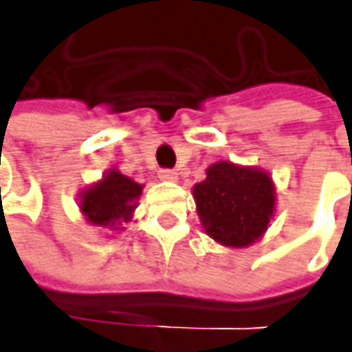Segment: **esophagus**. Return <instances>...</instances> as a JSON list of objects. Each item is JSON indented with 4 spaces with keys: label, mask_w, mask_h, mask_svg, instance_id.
I'll list each match as a JSON object with an SVG mask.
<instances>
[{
    "label": "esophagus",
    "mask_w": 352,
    "mask_h": 352,
    "mask_svg": "<svg viewBox=\"0 0 352 352\" xmlns=\"http://www.w3.org/2000/svg\"><path fill=\"white\" fill-rule=\"evenodd\" d=\"M157 177H160L162 181H171V183H175L177 179H179L177 171H173V169H160Z\"/></svg>",
    "instance_id": "34e87169"
}]
</instances>
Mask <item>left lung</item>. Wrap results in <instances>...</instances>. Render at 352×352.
<instances>
[{"mask_svg":"<svg viewBox=\"0 0 352 352\" xmlns=\"http://www.w3.org/2000/svg\"><path fill=\"white\" fill-rule=\"evenodd\" d=\"M192 196L206 235L231 248L254 245L276 216V183L260 167L216 162L192 186Z\"/></svg>","mask_w":352,"mask_h":352,"instance_id":"1","label":"left lung"}]
</instances>
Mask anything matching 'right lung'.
Returning a JSON list of instances; mask_svg holds the SVG:
<instances>
[{
    "instance_id": "obj_1",
    "label": "right lung",
    "mask_w": 352,
    "mask_h": 352,
    "mask_svg": "<svg viewBox=\"0 0 352 352\" xmlns=\"http://www.w3.org/2000/svg\"><path fill=\"white\" fill-rule=\"evenodd\" d=\"M142 188L144 185L123 175L117 167H111L102 179L80 188L78 210L90 226L123 231V223L131 221L135 216Z\"/></svg>"
}]
</instances>
